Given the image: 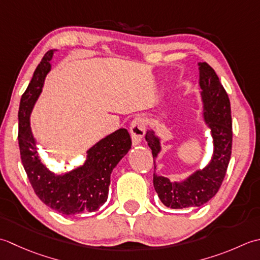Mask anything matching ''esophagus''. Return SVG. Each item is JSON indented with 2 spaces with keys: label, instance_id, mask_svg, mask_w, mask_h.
<instances>
[{
  "label": "esophagus",
  "instance_id": "1",
  "mask_svg": "<svg viewBox=\"0 0 260 260\" xmlns=\"http://www.w3.org/2000/svg\"><path fill=\"white\" fill-rule=\"evenodd\" d=\"M130 134L132 144L139 145L146 134V121L142 118H136L130 124Z\"/></svg>",
  "mask_w": 260,
  "mask_h": 260
}]
</instances>
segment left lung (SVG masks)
Listing matches in <instances>:
<instances>
[{
    "mask_svg": "<svg viewBox=\"0 0 260 260\" xmlns=\"http://www.w3.org/2000/svg\"><path fill=\"white\" fill-rule=\"evenodd\" d=\"M203 118L213 138V155L203 169H199L182 182L172 183L167 177L153 173V187L161 203L171 209L202 206L218 193L223 182L232 149V120L230 100L213 68L199 62ZM152 157L159 153L160 139L152 130L146 134ZM156 169V161L153 160Z\"/></svg>",
    "mask_w": 260,
    "mask_h": 260,
    "instance_id": "1",
    "label": "left lung"
}]
</instances>
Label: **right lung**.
<instances>
[{
    "mask_svg": "<svg viewBox=\"0 0 260 260\" xmlns=\"http://www.w3.org/2000/svg\"><path fill=\"white\" fill-rule=\"evenodd\" d=\"M54 51L46 52L20 101L18 139L21 160L37 197L50 209L65 215L94 212L107 202L111 173L130 150L131 138L126 129L114 131L89 148L82 166L65 174L57 175L45 166L31 132L30 114L51 68Z\"/></svg>",
    "mask_w": 260,
    "mask_h": 260,
    "instance_id": "obj_1",
    "label": "right lung"
}]
</instances>
